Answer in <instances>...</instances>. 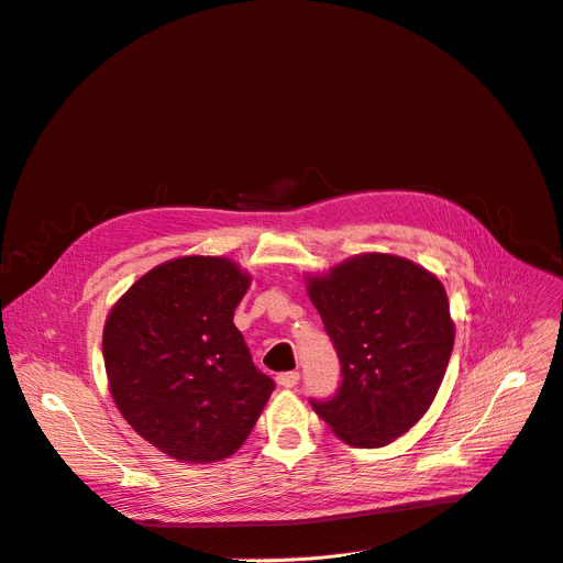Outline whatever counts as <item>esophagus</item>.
<instances>
[{"mask_svg": "<svg viewBox=\"0 0 563 563\" xmlns=\"http://www.w3.org/2000/svg\"><path fill=\"white\" fill-rule=\"evenodd\" d=\"M276 379H278V384H280L283 388H295V386L299 384L301 375H299L297 371H289V373H280Z\"/></svg>", "mask_w": 563, "mask_h": 563, "instance_id": "obj_1", "label": "esophagus"}]
</instances>
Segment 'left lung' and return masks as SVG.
I'll return each instance as SVG.
<instances>
[{"label": "left lung", "mask_w": 563, "mask_h": 563, "mask_svg": "<svg viewBox=\"0 0 563 563\" xmlns=\"http://www.w3.org/2000/svg\"><path fill=\"white\" fill-rule=\"evenodd\" d=\"M308 295L340 358V386L310 400L352 446L390 444L432 405L453 352L449 297L423 266L368 253L310 278Z\"/></svg>", "instance_id": "left-lung-1"}]
</instances>
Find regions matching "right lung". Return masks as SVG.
Here are the masks:
<instances>
[{
    "label": "right lung",
    "instance_id": "1",
    "mask_svg": "<svg viewBox=\"0 0 563 563\" xmlns=\"http://www.w3.org/2000/svg\"><path fill=\"white\" fill-rule=\"evenodd\" d=\"M249 285L251 276L225 257H179L144 274L108 314L112 398L131 428L169 457L232 455L276 388L234 327Z\"/></svg>",
    "mask_w": 563,
    "mask_h": 563
}]
</instances>
